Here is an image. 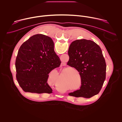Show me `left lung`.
<instances>
[{
    "label": "left lung",
    "instance_id": "left-lung-1",
    "mask_svg": "<svg viewBox=\"0 0 122 122\" xmlns=\"http://www.w3.org/2000/svg\"><path fill=\"white\" fill-rule=\"evenodd\" d=\"M67 63L79 72L80 89L69 94L75 97L90 98L100 92L106 79V64L100 47L85 39L76 40L69 46Z\"/></svg>",
    "mask_w": 122,
    "mask_h": 122
}]
</instances>
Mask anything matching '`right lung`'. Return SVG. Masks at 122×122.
Segmentation results:
<instances>
[{
    "label": "right lung",
    "instance_id": "obj_1",
    "mask_svg": "<svg viewBox=\"0 0 122 122\" xmlns=\"http://www.w3.org/2000/svg\"><path fill=\"white\" fill-rule=\"evenodd\" d=\"M61 63L52 39L44 35H35L18 51L15 62L17 80L25 92L51 94L48 74Z\"/></svg>",
    "mask_w": 122,
    "mask_h": 122
}]
</instances>
